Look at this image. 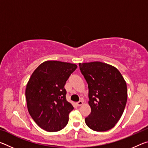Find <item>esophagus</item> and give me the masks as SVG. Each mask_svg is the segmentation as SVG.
<instances>
[{
	"mask_svg": "<svg viewBox=\"0 0 148 148\" xmlns=\"http://www.w3.org/2000/svg\"><path fill=\"white\" fill-rule=\"evenodd\" d=\"M83 104H84V102H83V101H79V102H77V106H82V105Z\"/></svg>",
	"mask_w": 148,
	"mask_h": 148,
	"instance_id": "obj_1",
	"label": "esophagus"
}]
</instances>
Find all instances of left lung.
<instances>
[{"label":"left lung","mask_w":148,"mask_h":148,"mask_svg":"<svg viewBox=\"0 0 148 148\" xmlns=\"http://www.w3.org/2000/svg\"><path fill=\"white\" fill-rule=\"evenodd\" d=\"M79 66L88 84L91 109L85 122L93 131H108L124 112L127 101L126 82L116 67L104 62H84Z\"/></svg>","instance_id":"left-lung-1"}]
</instances>
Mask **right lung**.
Masks as SVG:
<instances>
[{
	"label": "right lung",
	"mask_w": 148,
	"mask_h": 148,
	"mask_svg": "<svg viewBox=\"0 0 148 148\" xmlns=\"http://www.w3.org/2000/svg\"><path fill=\"white\" fill-rule=\"evenodd\" d=\"M77 65L57 61L42 62L32 74L25 89L29 113L47 132L61 131L74 107L66 99V82Z\"/></svg>",
	"instance_id": "add662e5"
}]
</instances>
